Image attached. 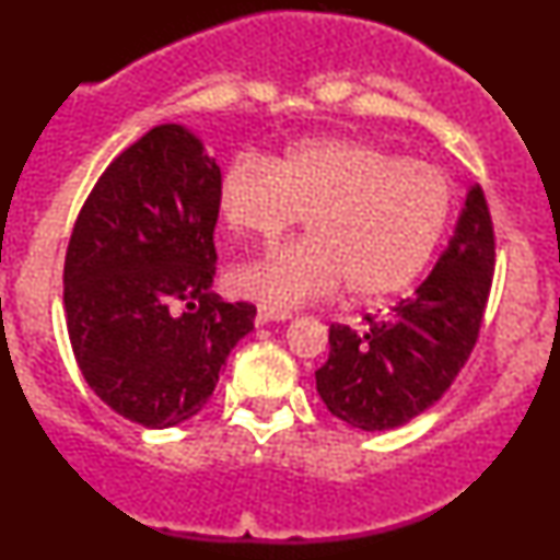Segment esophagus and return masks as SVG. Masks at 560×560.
Wrapping results in <instances>:
<instances>
[{
  "mask_svg": "<svg viewBox=\"0 0 560 560\" xmlns=\"http://www.w3.org/2000/svg\"><path fill=\"white\" fill-rule=\"evenodd\" d=\"M287 318H292V313L289 311H276V307H266V305L258 307V324H268V320H287Z\"/></svg>",
  "mask_w": 560,
  "mask_h": 560,
  "instance_id": "34e87169",
  "label": "esophagus"
}]
</instances>
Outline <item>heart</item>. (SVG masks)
Instances as JSON below:
<instances>
[{
    "label": "heart",
    "mask_w": 560,
    "mask_h": 560,
    "mask_svg": "<svg viewBox=\"0 0 560 560\" xmlns=\"http://www.w3.org/2000/svg\"><path fill=\"white\" fill-rule=\"evenodd\" d=\"M450 184L434 165L410 163L358 139H307L271 163L240 155L218 182V213L231 234L271 242L305 218L307 236L231 271V287L276 311L331 298L400 294L423 273L445 234Z\"/></svg>",
    "instance_id": "obj_1"
}]
</instances>
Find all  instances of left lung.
<instances>
[{"label":"left lung","instance_id":"1","mask_svg":"<svg viewBox=\"0 0 560 560\" xmlns=\"http://www.w3.org/2000/svg\"><path fill=\"white\" fill-rule=\"evenodd\" d=\"M494 271V231L485 191H466L455 234L413 298L365 329L331 324L329 361L316 389L331 416L363 432L408 423L440 400L479 339Z\"/></svg>","mask_w":560,"mask_h":560}]
</instances>
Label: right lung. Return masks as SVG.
<instances>
[{
    "label": "right lung",
    "instance_id": "1",
    "mask_svg": "<svg viewBox=\"0 0 560 560\" xmlns=\"http://www.w3.org/2000/svg\"><path fill=\"white\" fill-rule=\"evenodd\" d=\"M221 168L163 124L107 165L75 218L62 271L83 378L118 416L176 427L205 408L255 305L210 292Z\"/></svg>",
    "mask_w": 560,
    "mask_h": 560
}]
</instances>
